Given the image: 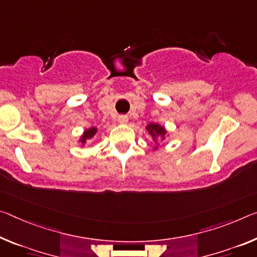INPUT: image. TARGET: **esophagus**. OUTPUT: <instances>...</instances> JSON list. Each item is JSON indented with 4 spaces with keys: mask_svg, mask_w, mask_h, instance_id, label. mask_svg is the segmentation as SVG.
Wrapping results in <instances>:
<instances>
[{
    "mask_svg": "<svg viewBox=\"0 0 257 257\" xmlns=\"http://www.w3.org/2000/svg\"><path fill=\"white\" fill-rule=\"evenodd\" d=\"M128 116L127 115H120L119 117H117V121L120 122L121 124H125V123H128Z\"/></svg>",
    "mask_w": 257,
    "mask_h": 257,
    "instance_id": "esophagus-1",
    "label": "esophagus"
}]
</instances>
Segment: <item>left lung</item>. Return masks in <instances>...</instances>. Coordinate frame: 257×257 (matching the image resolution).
<instances>
[{"label": "left lung", "mask_w": 257, "mask_h": 257, "mask_svg": "<svg viewBox=\"0 0 257 257\" xmlns=\"http://www.w3.org/2000/svg\"><path fill=\"white\" fill-rule=\"evenodd\" d=\"M145 128H146V133L152 137L154 144H156L153 146V150L154 151L159 150V145H160L161 142H164L166 140V137L169 135L168 130H167L164 125L159 123H153V122H151V123L146 125Z\"/></svg>", "instance_id": "8db88e82"}]
</instances>
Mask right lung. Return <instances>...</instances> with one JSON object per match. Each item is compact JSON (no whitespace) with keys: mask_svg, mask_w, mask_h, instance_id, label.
I'll use <instances>...</instances> for the list:
<instances>
[{"mask_svg":"<svg viewBox=\"0 0 257 257\" xmlns=\"http://www.w3.org/2000/svg\"><path fill=\"white\" fill-rule=\"evenodd\" d=\"M97 133H98V128L97 127H90V128L84 129L83 134L79 137V140H77V143L80 144L81 148H82V146L87 144L88 142L93 140V137L96 136Z\"/></svg>","mask_w":257,"mask_h":257,"instance_id":"right-lung-1","label":"right lung"}]
</instances>
